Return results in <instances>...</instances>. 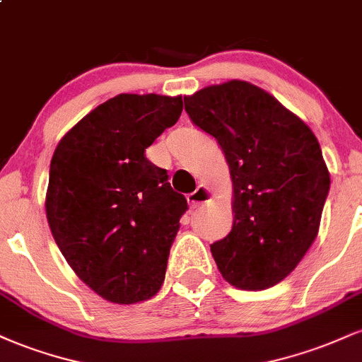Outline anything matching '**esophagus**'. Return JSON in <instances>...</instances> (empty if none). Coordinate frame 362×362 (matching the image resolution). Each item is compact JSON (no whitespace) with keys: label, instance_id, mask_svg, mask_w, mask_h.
<instances>
[{"label":"esophagus","instance_id":"esophagus-1","mask_svg":"<svg viewBox=\"0 0 362 362\" xmlns=\"http://www.w3.org/2000/svg\"><path fill=\"white\" fill-rule=\"evenodd\" d=\"M209 197H211L209 189H207V187L199 185L192 194L187 195V201H189L190 209H199V207L204 204V202L209 201Z\"/></svg>","mask_w":362,"mask_h":362}]
</instances>
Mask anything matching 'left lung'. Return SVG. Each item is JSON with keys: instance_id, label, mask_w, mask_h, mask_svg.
<instances>
[{"instance_id": "8db88e82", "label": "left lung", "mask_w": 362, "mask_h": 362, "mask_svg": "<svg viewBox=\"0 0 362 362\" xmlns=\"http://www.w3.org/2000/svg\"><path fill=\"white\" fill-rule=\"evenodd\" d=\"M184 103L194 126L218 141L233 180L235 221L211 245L216 265L236 288H272L317 238L330 190L318 139L247 81L207 86Z\"/></svg>"}]
</instances>
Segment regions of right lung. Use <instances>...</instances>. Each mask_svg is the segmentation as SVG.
Listing matches in <instances>:
<instances>
[{
    "label": "right lung",
    "instance_id": "right-lung-1",
    "mask_svg": "<svg viewBox=\"0 0 362 362\" xmlns=\"http://www.w3.org/2000/svg\"><path fill=\"white\" fill-rule=\"evenodd\" d=\"M182 97L122 93L85 115L57 144L45 213L76 276L119 305L160 291L187 199L144 156L182 114Z\"/></svg>",
    "mask_w": 362,
    "mask_h": 362
}]
</instances>
